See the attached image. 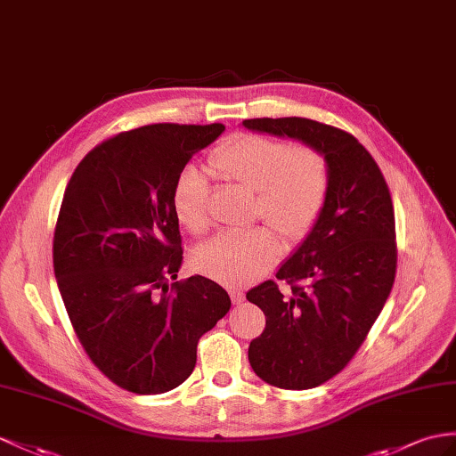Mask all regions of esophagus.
<instances>
[{"mask_svg": "<svg viewBox=\"0 0 456 456\" xmlns=\"http://www.w3.org/2000/svg\"><path fill=\"white\" fill-rule=\"evenodd\" d=\"M230 297H232V302H234V305H240V304H243V299H246V294H243V290H240V288H232Z\"/></svg>", "mask_w": 456, "mask_h": 456, "instance_id": "1", "label": "esophagus"}]
</instances>
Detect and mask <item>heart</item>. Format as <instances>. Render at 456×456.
I'll list each match as a JSON object with an SVG mask.
<instances>
[{"instance_id":"heart-1","label":"heart","mask_w":456,"mask_h":456,"mask_svg":"<svg viewBox=\"0 0 456 456\" xmlns=\"http://www.w3.org/2000/svg\"><path fill=\"white\" fill-rule=\"evenodd\" d=\"M210 166L224 180L257 191L253 216L272 226L224 232L195 251L193 265L218 282L246 286L279 261V231L288 243H299L312 234L327 205L329 164L309 144L243 133L222 142L210 154ZM208 195V177L197 166H185L175 175L174 215L193 236H203L210 228Z\"/></svg>"}]
</instances>
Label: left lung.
I'll return each mask as SVG.
<instances>
[{
  "label": "left lung",
  "instance_id": "obj_1",
  "mask_svg": "<svg viewBox=\"0 0 456 456\" xmlns=\"http://www.w3.org/2000/svg\"><path fill=\"white\" fill-rule=\"evenodd\" d=\"M243 126L304 141L329 164L323 215L276 273L290 292L265 281L246 296L266 317L249 344L253 371L269 385L305 391L346 368L391 294L393 199L379 166L348 131L307 118H255Z\"/></svg>",
  "mask_w": 456,
  "mask_h": 456
}]
</instances>
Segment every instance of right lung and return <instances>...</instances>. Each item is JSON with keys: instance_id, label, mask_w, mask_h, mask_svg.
<instances>
[{"instance_id": "1", "label": "right lung", "mask_w": 456, "mask_h": 456, "mask_svg": "<svg viewBox=\"0 0 456 456\" xmlns=\"http://www.w3.org/2000/svg\"><path fill=\"white\" fill-rule=\"evenodd\" d=\"M222 124H152L102 141L65 187L53 273L75 335L110 381L135 395L191 375L197 342L232 305L205 276L175 281L183 259L175 175Z\"/></svg>"}]
</instances>
